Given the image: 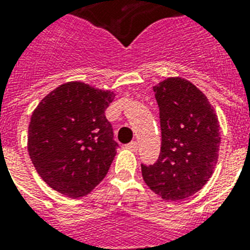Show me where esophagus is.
I'll return each instance as SVG.
<instances>
[{"instance_id": "34e87169", "label": "esophagus", "mask_w": 250, "mask_h": 250, "mask_svg": "<svg viewBox=\"0 0 250 250\" xmlns=\"http://www.w3.org/2000/svg\"><path fill=\"white\" fill-rule=\"evenodd\" d=\"M125 146H127L128 149H131V150H133V152H136V150H137V143H136V141H131V143L125 145Z\"/></svg>"}]
</instances>
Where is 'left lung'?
<instances>
[{
	"label": "left lung",
	"mask_w": 250,
	"mask_h": 250,
	"mask_svg": "<svg viewBox=\"0 0 250 250\" xmlns=\"http://www.w3.org/2000/svg\"><path fill=\"white\" fill-rule=\"evenodd\" d=\"M153 90L162 144L156 164H141L143 179L166 201L183 200L213 175L221 144L219 122L205 94L188 80L168 78Z\"/></svg>",
	"instance_id": "1"
}]
</instances>
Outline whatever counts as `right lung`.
Here are the masks:
<instances>
[{
	"label": "right lung",
	"mask_w": 250,
	"mask_h": 250,
	"mask_svg": "<svg viewBox=\"0 0 250 250\" xmlns=\"http://www.w3.org/2000/svg\"><path fill=\"white\" fill-rule=\"evenodd\" d=\"M114 96L70 82L37 105L28 127V154L50 188L68 197H83L105 178L118 148L105 117Z\"/></svg>",
	"instance_id": "1"
}]
</instances>
